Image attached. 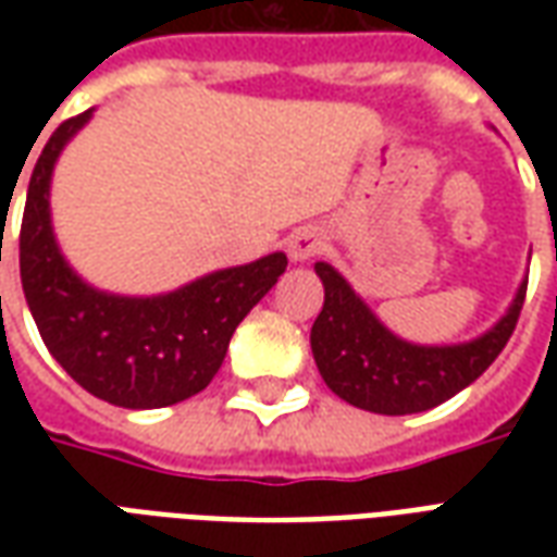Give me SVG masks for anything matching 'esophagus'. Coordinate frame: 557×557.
Masks as SVG:
<instances>
[{
    "label": "esophagus",
    "instance_id": "34e87169",
    "mask_svg": "<svg viewBox=\"0 0 557 557\" xmlns=\"http://www.w3.org/2000/svg\"><path fill=\"white\" fill-rule=\"evenodd\" d=\"M325 250V238H322V232L315 230V226H304L289 238V256L295 262H307V259H313Z\"/></svg>",
    "mask_w": 557,
    "mask_h": 557
}]
</instances>
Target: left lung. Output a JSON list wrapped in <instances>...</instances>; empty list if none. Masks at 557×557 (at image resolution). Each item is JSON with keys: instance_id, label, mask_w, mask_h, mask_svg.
<instances>
[{"instance_id": "1", "label": "left lung", "mask_w": 557, "mask_h": 557, "mask_svg": "<svg viewBox=\"0 0 557 557\" xmlns=\"http://www.w3.org/2000/svg\"><path fill=\"white\" fill-rule=\"evenodd\" d=\"M315 274L325 286L322 313L310 331L315 367L339 399L375 414L435 409L483 375L513 334L528 289L525 280L510 310L478 339L418 346L391 334L327 262H315Z\"/></svg>"}]
</instances>
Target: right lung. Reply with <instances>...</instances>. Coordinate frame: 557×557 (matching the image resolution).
Masks as SVG:
<instances>
[{"instance_id":"add662e5","label":"right lung","mask_w":557,"mask_h":557,"mask_svg":"<svg viewBox=\"0 0 557 557\" xmlns=\"http://www.w3.org/2000/svg\"><path fill=\"white\" fill-rule=\"evenodd\" d=\"M91 110L67 119L35 163L20 226V280L44 346L79 387L122 409H163L206 391L235 327L286 271V253L223 268L154 298L83 283L50 223V178Z\"/></svg>"}]
</instances>
